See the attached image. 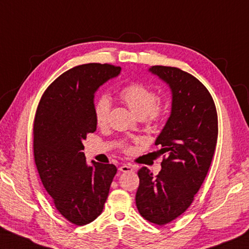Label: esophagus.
I'll list each match as a JSON object with an SVG mask.
<instances>
[{"label":"esophagus","mask_w":249,"mask_h":249,"mask_svg":"<svg viewBox=\"0 0 249 249\" xmlns=\"http://www.w3.org/2000/svg\"><path fill=\"white\" fill-rule=\"evenodd\" d=\"M119 169H120V172H122V173H131V172H134V170H135V167L131 166V165L124 164V165H122V166Z\"/></svg>","instance_id":"obj_1"}]
</instances>
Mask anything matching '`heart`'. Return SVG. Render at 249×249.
<instances>
[{
  "label": "heart",
  "instance_id": "1",
  "mask_svg": "<svg viewBox=\"0 0 249 249\" xmlns=\"http://www.w3.org/2000/svg\"><path fill=\"white\" fill-rule=\"evenodd\" d=\"M121 98L125 101L130 110L140 119L157 121L162 115V108L158 105V96L153 89L142 83H131L120 92ZM111 109V100L108 96L102 95L94 105V115L98 126L107 124Z\"/></svg>",
  "mask_w": 249,
  "mask_h": 249
}]
</instances>
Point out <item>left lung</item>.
<instances>
[{"label":"left lung","instance_id":"left-lung-1","mask_svg":"<svg viewBox=\"0 0 249 249\" xmlns=\"http://www.w3.org/2000/svg\"><path fill=\"white\" fill-rule=\"evenodd\" d=\"M148 71L169 87L172 108L155 140L166 159L157 176L147 167L138 170L136 205L144 219L162 226L186 212L201 188L215 153L218 120L211 94L193 75L165 66Z\"/></svg>","mask_w":249,"mask_h":249}]
</instances>
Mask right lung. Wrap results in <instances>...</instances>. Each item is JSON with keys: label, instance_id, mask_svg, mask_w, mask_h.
Wrapping results in <instances>:
<instances>
[{"label": "right lung", "instance_id": "obj_1", "mask_svg": "<svg viewBox=\"0 0 249 249\" xmlns=\"http://www.w3.org/2000/svg\"><path fill=\"white\" fill-rule=\"evenodd\" d=\"M121 70L108 63L72 68L52 83L36 110L33 150L38 175L57 211L77 226L102 213L118 170L113 164H87L82 150L86 135L97 128L96 91Z\"/></svg>", "mask_w": 249, "mask_h": 249}]
</instances>
